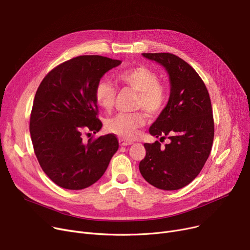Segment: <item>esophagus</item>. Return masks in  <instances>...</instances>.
Returning a JSON list of instances; mask_svg holds the SVG:
<instances>
[{
    "label": "esophagus",
    "mask_w": 250,
    "mask_h": 250,
    "mask_svg": "<svg viewBox=\"0 0 250 250\" xmlns=\"http://www.w3.org/2000/svg\"><path fill=\"white\" fill-rule=\"evenodd\" d=\"M119 143H120V145H121V146H128V145H131V144H132L131 142L126 141V140H125V139H120V140H119Z\"/></svg>",
    "instance_id": "esophagus-1"
}]
</instances>
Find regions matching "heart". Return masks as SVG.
<instances>
[{
	"label": "heart",
	"instance_id": "b5f03b06",
	"mask_svg": "<svg viewBox=\"0 0 250 250\" xmlns=\"http://www.w3.org/2000/svg\"><path fill=\"white\" fill-rule=\"evenodd\" d=\"M116 81L124 87L138 92L136 107L144 109L151 118H157L166 108L169 101L168 87L159 81L158 74L146 66L138 65L116 73ZM116 91L112 84L104 79L96 82L94 98L97 104L105 111L111 110ZM146 119L142 112L119 113L105 123L107 131L125 140L137 138L140 128Z\"/></svg>",
	"mask_w": 250,
	"mask_h": 250
}]
</instances>
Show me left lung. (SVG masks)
Segmentation results:
<instances>
[{"instance_id":"8db88e82","label":"left lung","mask_w":250,"mask_h":250,"mask_svg":"<svg viewBox=\"0 0 250 250\" xmlns=\"http://www.w3.org/2000/svg\"><path fill=\"white\" fill-rule=\"evenodd\" d=\"M169 73L171 93L165 110L149 127L156 138L167 137L165 147L144 144L139 169L144 179L162 190H178L198 176L210 155L214 139L212 105L205 83L186 61L172 53H143Z\"/></svg>"}]
</instances>
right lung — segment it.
<instances>
[{"instance_id": "add662e5", "label": "right lung", "mask_w": 250, "mask_h": 250, "mask_svg": "<svg viewBox=\"0 0 250 250\" xmlns=\"http://www.w3.org/2000/svg\"><path fill=\"white\" fill-rule=\"evenodd\" d=\"M122 63L99 55H82L50 71L36 91L30 116L33 147L44 173L56 185L81 190L102 178L119 148L112 134L82 141L83 131L102 128L94 86Z\"/></svg>"}]
</instances>
